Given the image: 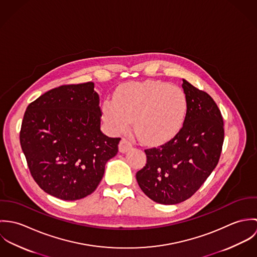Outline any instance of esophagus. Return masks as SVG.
I'll use <instances>...</instances> for the list:
<instances>
[{
	"instance_id": "34e87169",
	"label": "esophagus",
	"mask_w": 257,
	"mask_h": 257,
	"mask_svg": "<svg viewBox=\"0 0 257 257\" xmlns=\"http://www.w3.org/2000/svg\"><path fill=\"white\" fill-rule=\"evenodd\" d=\"M132 144L130 141H127L126 139L122 138L118 144V149L120 152H126L127 150H130L132 148Z\"/></svg>"
}]
</instances>
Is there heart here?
<instances>
[{
  "label": "heart",
  "mask_w": 257,
  "mask_h": 257,
  "mask_svg": "<svg viewBox=\"0 0 257 257\" xmlns=\"http://www.w3.org/2000/svg\"><path fill=\"white\" fill-rule=\"evenodd\" d=\"M103 118L112 134L130 130L132 119L136 133L150 144L171 139L182 126L187 100L183 91L168 83L147 81L119 87L113 100L103 104Z\"/></svg>",
  "instance_id": "1"
}]
</instances>
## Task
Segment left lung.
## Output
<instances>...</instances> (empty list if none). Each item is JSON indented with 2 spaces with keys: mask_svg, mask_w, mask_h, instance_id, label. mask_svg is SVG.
I'll return each mask as SVG.
<instances>
[{
  "mask_svg": "<svg viewBox=\"0 0 257 257\" xmlns=\"http://www.w3.org/2000/svg\"><path fill=\"white\" fill-rule=\"evenodd\" d=\"M187 110L179 132L162 146L145 149L137 181L152 201L175 205L192 197L216 168L223 144L220 110L212 97L183 79Z\"/></svg>",
  "mask_w": 257,
  "mask_h": 257,
  "instance_id": "left-lung-1",
  "label": "left lung"
}]
</instances>
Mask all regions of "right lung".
Instances as JSON below:
<instances>
[{"mask_svg": "<svg viewBox=\"0 0 257 257\" xmlns=\"http://www.w3.org/2000/svg\"><path fill=\"white\" fill-rule=\"evenodd\" d=\"M94 83L63 85L32 102L20 132L30 172L47 194L64 201L92 194L119 138L101 132L100 97Z\"/></svg>", "mask_w": 257, "mask_h": 257, "instance_id": "1", "label": "right lung"}]
</instances>
